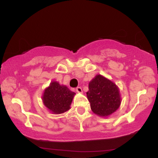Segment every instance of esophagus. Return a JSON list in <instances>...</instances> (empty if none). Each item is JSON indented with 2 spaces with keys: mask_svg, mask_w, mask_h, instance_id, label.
<instances>
[{
  "mask_svg": "<svg viewBox=\"0 0 158 158\" xmlns=\"http://www.w3.org/2000/svg\"><path fill=\"white\" fill-rule=\"evenodd\" d=\"M76 90H77V92H78V93H81V92H82V89H81V87H77V88H76Z\"/></svg>",
  "mask_w": 158,
  "mask_h": 158,
  "instance_id": "obj_1",
  "label": "esophagus"
}]
</instances>
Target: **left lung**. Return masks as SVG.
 Listing matches in <instances>:
<instances>
[{
	"label": "left lung",
	"instance_id": "8db88e82",
	"mask_svg": "<svg viewBox=\"0 0 158 158\" xmlns=\"http://www.w3.org/2000/svg\"><path fill=\"white\" fill-rule=\"evenodd\" d=\"M87 97L94 113L101 117L114 113L121 102L117 85L101 75H97L89 83Z\"/></svg>",
	"mask_w": 158,
	"mask_h": 158
}]
</instances>
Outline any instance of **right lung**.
Returning <instances> with one entry per match:
<instances>
[{
    "label": "right lung",
    "instance_id": "1",
    "mask_svg": "<svg viewBox=\"0 0 158 158\" xmlns=\"http://www.w3.org/2000/svg\"><path fill=\"white\" fill-rule=\"evenodd\" d=\"M75 93L64 85L52 81L43 95L44 106L53 114H61L70 109Z\"/></svg>",
    "mask_w": 158,
    "mask_h": 158
}]
</instances>
